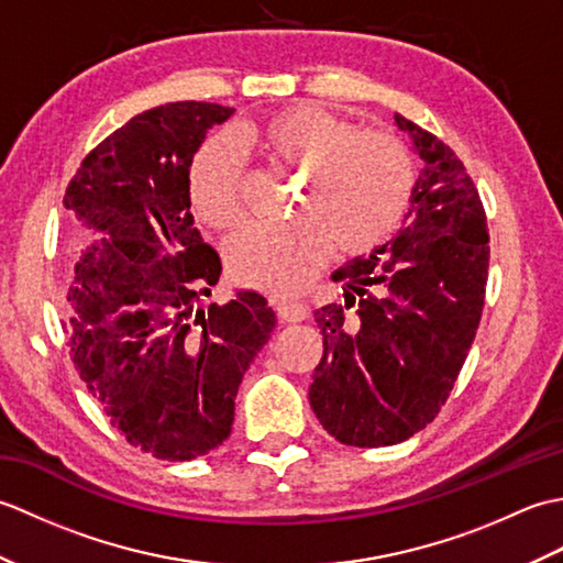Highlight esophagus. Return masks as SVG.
<instances>
[{"label": "esophagus", "mask_w": 563, "mask_h": 563, "mask_svg": "<svg viewBox=\"0 0 563 563\" xmlns=\"http://www.w3.org/2000/svg\"><path fill=\"white\" fill-rule=\"evenodd\" d=\"M275 312H278L283 321H290V324H295V321H305L309 317V309L297 302H275Z\"/></svg>", "instance_id": "34e87169"}]
</instances>
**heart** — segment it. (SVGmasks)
<instances>
[{"mask_svg":"<svg viewBox=\"0 0 563 563\" xmlns=\"http://www.w3.org/2000/svg\"><path fill=\"white\" fill-rule=\"evenodd\" d=\"M210 137L188 166V196L198 218L232 230L244 214L246 150L271 169L305 172L297 210L305 218L244 227L227 244L234 278L271 295H292L312 280L329 244L341 254H367L397 232L413 194V164L404 142L385 130H355L345 118L297 103Z\"/></svg>","mask_w":563,"mask_h":563,"instance_id":"heart-1","label":"heart"}]
</instances>
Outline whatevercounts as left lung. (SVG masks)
<instances>
[{"label": "left lung", "mask_w": 563, "mask_h": 563, "mask_svg": "<svg viewBox=\"0 0 563 563\" xmlns=\"http://www.w3.org/2000/svg\"><path fill=\"white\" fill-rule=\"evenodd\" d=\"M394 121L423 162L404 227L333 273L345 307L314 312L324 355L309 404L353 448L397 445L438 416L479 329L488 275L486 212L472 176L433 133L399 113ZM349 306L358 307L353 318Z\"/></svg>", "instance_id": "left-lung-1"}]
</instances>
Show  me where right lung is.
Here are the masks:
<instances>
[{
	"instance_id": "add662e5",
	"label": "right lung",
	"mask_w": 563,
	"mask_h": 563,
	"mask_svg": "<svg viewBox=\"0 0 563 563\" xmlns=\"http://www.w3.org/2000/svg\"><path fill=\"white\" fill-rule=\"evenodd\" d=\"M220 103L150 109L93 147L65 208L101 239L81 251L65 297L69 355L130 445L186 462L230 438L234 397L275 329L266 297L200 305L222 263L190 214L188 166Z\"/></svg>"
}]
</instances>
